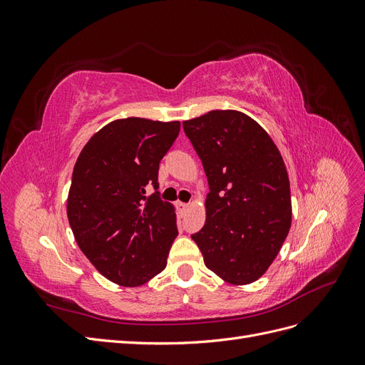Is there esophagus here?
Masks as SVG:
<instances>
[{
    "label": "esophagus",
    "mask_w": 365,
    "mask_h": 365,
    "mask_svg": "<svg viewBox=\"0 0 365 365\" xmlns=\"http://www.w3.org/2000/svg\"><path fill=\"white\" fill-rule=\"evenodd\" d=\"M176 208H178L180 213H184L185 210L189 208V204H185V202H176Z\"/></svg>",
    "instance_id": "34e87169"
}]
</instances>
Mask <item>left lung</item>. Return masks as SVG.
<instances>
[{"label":"left lung","instance_id":"left-lung-1","mask_svg":"<svg viewBox=\"0 0 365 365\" xmlns=\"http://www.w3.org/2000/svg\"><path fill=\"white\" fill-rule=\"evenodd\" d=\"M210 187L204 227L192 235L208 269L231 284L256 282L289 233V178L277 146L239 111L182 121Z\"/></svg>","mask_w":365,"mask_h":365}]
</instances>
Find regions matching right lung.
I'll list each match as a JSON object with an SVG mask.
<instances>
[{"instance_id":"add662e5","label":"right lung","mask_w":365,"mask_h":365,"mask_svg":"<svg viewBox=\"0 0 365 365\" xmlns=\"http://www.w3.org/2000/svg\"><path fill=\"white\" fill-rule=\"evenodd\" d=\"M180 128L138 117L111 121L74 164L70 227L96 269L117 284L140 286L168 264L178 228L173 207L160 197L158 169Z\"/></svg>"}]
</instances>
